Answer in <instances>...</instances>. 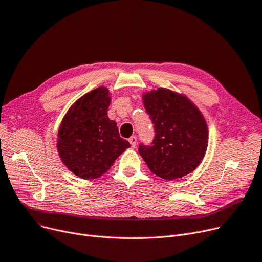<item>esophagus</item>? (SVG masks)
<instances>
[{"label": "esophagus", "mask_w": 262, "mask_h": 262, "mask_svg": "<svg viewBox=\"0 0 262 262\" xmlns=\"http://www.w3.org/2000/svg\"><path fill=\"white\" fill-rule=\"evenodd\" d=\"M129 142H130V144H131V146L133 147V148H135V146H136V144H137V138H136V136H131L130 138H129Z\"/></svg>", "instance_id": "34e87169"}]
</instances>
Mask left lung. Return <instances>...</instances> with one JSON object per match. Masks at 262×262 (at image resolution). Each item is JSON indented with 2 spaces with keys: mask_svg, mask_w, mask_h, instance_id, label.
Returning a JSON list of instances; mask_svg holds the SVG:
<instances>
[{
  "mask_svg": "<svg viewBox=\"0 0 262 262\" xmlns=\"http://www.w3.org/2000/svg\"><path fill=\"white\" fill-rule=\"evenodd\" d=\"M143 100L155 133L150 145L138 147L148 168L166 180L194 171L208 147L203 114L186 96L165 88L145 94Z\"/></svg>",
  "mask_w": 262,
  "mask_h": 262,
  "instance_id": "left-lung-1",
  "label": "left lung"
}]
</instances>
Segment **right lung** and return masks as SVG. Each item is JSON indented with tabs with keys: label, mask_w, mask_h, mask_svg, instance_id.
Instances as JSON below:
<instances>
[{
	"label": "right lung",
	"mask_w": 262,
	"mask_h": 262,
	"mask_svg": "<svg viewBox=\"0 0 262 262\" xmlns=\"http://www.w3.org/2000/svg\"><path fill=\"white\" fill-rule=\"evenodd\" d=\"M109 90L99 87L77 99L59 126L57 151L76 176L94 179L107 172L131 145L109 119Z\"/></svg>",
	"instance_id": "obj_1"
}]
</instances>
